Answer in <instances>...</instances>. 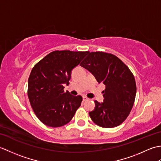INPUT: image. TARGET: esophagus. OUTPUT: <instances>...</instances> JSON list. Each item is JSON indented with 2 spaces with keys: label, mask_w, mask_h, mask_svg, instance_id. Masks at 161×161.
Masks as SVG:
<instances>
[{
  "label": "esophagus",
  "mask_w": 161,
  "mask_h": 161,
  "mask_svg": "<svg viewBox=\"0 0 161 161\" xmlns=\"http://www.w3.org/2000/svg\"><path fill=\"white\" fill-rule=\"evenodd\" d=\"M89 100V99H88V97H86V96H83V101H84V102L87 101V100Z\"/></svg>",
  "instance_id": "34e87169"
}]
</instances>
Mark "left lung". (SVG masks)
Wrapping results in <instances>:
<instances>
[{
    "mask_svg": "<svg viewBox=\"0 0 161 161\" xmlns=\"http://www.w3.org/2000/svg\"><path fill=\"white\" fill-rule=\"evenodd\" d=\"M80 66L106 86L103 102L95 101L89 115L95 124L113 128L125 120L134 103L136 85L129 68L116 56L103 52L88 53Z\"/></svg>",
    "mask_w": 161,
    "mask_h": 161,
    "instance_id": "1",
    "label": "left lung"
}]
</instances>
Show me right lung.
Masks as SVG:
<instances>
[{
  "label": "right lung",
  "mask_w": 161,
  "mask_h": 161,
  "mask_svg": "<svg viewBox=\"0 0 161 161\" xmlns=\"http://www.w3.org/2000/svg\"><path fill=\"white\" fill-rule=\"evenodd\" d=\"M88 52L54 51L37 63L28 79V97L39 120L51 127H59L69 122L82 97L65 93L71 73Z\"/></svg>",
  "instance_id": "1"
}]
</instances>
